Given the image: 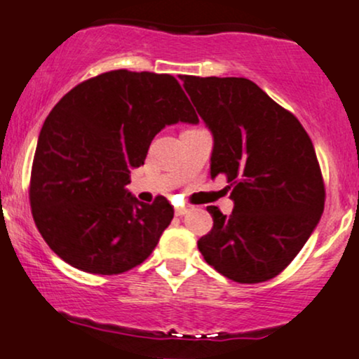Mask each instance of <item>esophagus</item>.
I'll use <instances>...</instances> for the list:
<instances>
[{
  "instance_id": "1",
  "label": "esophagus",
  "mask_w": 359,
  "mask_h": 359,
  "mask_svg": "<svg viewBox=\"0 0 359 359\" xmlns=\"http://www.w3.org/2000/svg\"><path fill=\"white\" fill-rule=\"evenodd\" d=\"M187 212H191V208H185V205H182V208H175V216H185Z\"/></svg>"
}]
</instances>
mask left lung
Instances as JSON below:
<instances>
[{
    "mask_svg": "<svg viewBox=\"0 0 359 359\" xmlns=\"http://www.w3.org/2000/svg\"><path fill=\"white\" fill-rule=\"evenodd\" d=\"M184 88L214 138L211 177L224 174L234 209L209 205L212 229L197 248L240 283L277 277L306 245L324 211L314 145L290 111L245 77L184 76Z\"/></svg>",
    "mask_w": 359,
    "mask_h": 359,
    "instance_id": "1",
    "label": "left lung"
}]
</instances>
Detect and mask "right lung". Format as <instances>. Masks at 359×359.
Returning a JSON list of instances; mask_svg holds the SVG:
<instances>
[{
    "instance_id": "add662e5",
    "label": "right lung",
    "mask_w": 359,
    "mask_h": 359,
    "mask_svg": "<svg viewBox=\"0 0 359 359\" xmlns=\"http://www.w3.org/2000/svg\"><path fill=\"white\" fill-rule=\"evenodd\" d=\"M199 123L168 74H100L53 106L34 156L30 205L50 250L74 269L118 275L150 257L174 217L163 196L140 203L126 191L151 140L175 123Z\"/></svg>"
}]
</instances>
